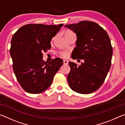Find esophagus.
Returning <instances> with one entry per match:
<instances>
[{
	"instance_id": "34e87169",
	"label": "esophagus",
	"mask_w": 125,
	"mask_h": 125,
	"mask_svg": "<svg viewBox=\"0 0 125 125\" xmlns=\"http://www.w3.org/2000/svg\"><path fill=\"white\" fill-rule=\"evenodd\" d=\"M63 63H64V64H68V61L66 60H63Z\"/></svg>"
}]
</instances>
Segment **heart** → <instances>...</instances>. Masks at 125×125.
Returning a JSON list of instances; mask_svg holds the SVG:
<instances>
[{
	"mask_svg": "<svg viewBox=\"0 0 125 125\" xmlns=\"http://www.w3.org/2000/svg\"><path fill=\"white\" fill-rule=\"evenodd\" d=\"M73 32L72 31H65V33H64V36L65 38L68 37L69 36L73 34ZM60 54L61 55V56H62L63 57H67L69 55V53L67 51H62L60 53Z\"/></svg>",
	"mask_w": 125,
	"mask_h": 125,
	"instance_id": "heart-1",
	"label": "heart"
}]
</instances>
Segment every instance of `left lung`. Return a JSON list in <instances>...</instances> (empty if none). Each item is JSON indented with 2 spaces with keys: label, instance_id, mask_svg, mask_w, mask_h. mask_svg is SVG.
I'll return each mask as SVG.
<instances>
[{
  "label": "left lung",
  "instance_id": "8db88e82",
  "mask_svg": "<svg viewBox=\"0 0 125 125\" xmlns=\"http://www.w3.org/2000/svg\"><path fill=\"white\" fill-rule=\"evenodd\" d=\"M64 27L77 36L76 47L72 53L73 60H84L81 65L69 62L67 76L69 85L80 94H90L100 87L111 67L113 47L107 32L96 23L82 21Z\"/></svg>",
  "mask_w": 125,
  "mask_h": 125
}]
</instances>
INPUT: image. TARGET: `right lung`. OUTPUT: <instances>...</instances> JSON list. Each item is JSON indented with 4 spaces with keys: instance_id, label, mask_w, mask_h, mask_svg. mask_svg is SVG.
<instances>
[{
    "instance_id": "obj_1",
    "label": "right lung",
    "mask_w": 125,
    "mask_h": 125,
    "mask_svg": "<svg viewBox=\"0 0 125 125\" xmlns=\"http://www.w3.org/2000/svg\"><path fill=\"white\" fill-rule=\"evenodd\" d=\"M63 25L28 24L13 35L10 49L12 67L17 80L26 92L39 94L46 90L63 65L60 58L45 62L42 53L50 49L51 40Z\"/></svg>"
}]
</instances>
